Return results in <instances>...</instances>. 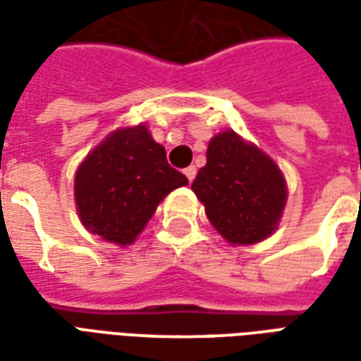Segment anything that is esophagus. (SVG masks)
<instances>
[{"label": "esophagus", "instance_id": "obj_1", "mask_svg": "<svg viewBox=\"0 0 361 361\" xmlns=\"http://www.w3.org/2000/svg\"><path fill=\"white\" fill-rule=\"evenodd\" d=\"M183 173H185V178H188L189 181L195 180V173H197V168L195 166H188L185 170H183Z\"/></svg>", "mask_w": 361, "mask_h": 361}]
</instances>
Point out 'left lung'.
Segmentation results:
<instances>
[{
	"label": "left lung",
	"mask_w": 361,
	"mask_h": 361,
	"mask_svg": "<svg viewBox=\"0 0 361 361\" xmlns=\"http://www.w3.org/2000/svg\"><path fill=\"white\" fill-rule=\"evenodd\" d=\"M191 189L212 226L234 245L269 238L286 204V183L279 166L234 131L209 142L207 166L199 170Z\"/></svg>",
	"instance_id": "1"
}]
</instances>
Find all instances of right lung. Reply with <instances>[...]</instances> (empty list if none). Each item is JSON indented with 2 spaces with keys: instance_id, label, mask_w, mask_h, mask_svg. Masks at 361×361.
Returning <instances> with one entry per match:
<instances>
[{
  "instance_id": "add662e5",
  "label": "right lung",
  "mask_w": 361,
  "mask_h": 361,
  "mask_svg": "<svg viewBox=\"0 0 361 361\" xmlns=\"http://www.w3.org/2000/svg\"><path fill=\"white\" fill-rule=\"evenodd\" d=\"M188 178L168 164L166 150L145 126L118 129L98 145L75 176V201L85 228L102 240L129 245L158 203Z\"/></svg>"
}]
</instances>
